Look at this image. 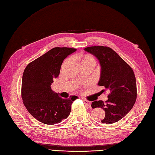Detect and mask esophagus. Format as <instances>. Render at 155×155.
<instances>
[{"label": "esophagus", "mask_w": 155, "mask_h": 155, "mask_svg": "<svg viewBox=\"0 0 155 155\" xmlns=\"http://www.w3.org/2000/svg\"><path fill=\"white\" fill-rule=\"evenodd\" d=\"M83 101L84 102V104H85L87 106H88V107H91V102L90 101H88V100H85V99H83Z\"/></svg>", "instance_id": "esophagus-1"}]
</instances>
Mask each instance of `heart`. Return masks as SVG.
<instances>
[{"instance_id":"b5f03b06","label":"heart","mask_w":155,"mask_h":155,"mask_svg":"<svg viewBox=\"0 0 155 155\" xmlns=\"http://www.w3.org/2000/svg\"><path fill=\"white\" fill-rule=\"evenodd\" d=\"M85 59H94H94L92 58H87Z\"/></svg>"}]
</instances>
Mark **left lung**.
<instances>
[{
	"label": "left lung",
	"instance_id": "8db88e82",
	"mask_svg": "<svg viewBox=\"0 0 155 155\" xmlns=\"http://www.w3.org/2000/svg\"><path fill=\"white\" fill-rule=\"evenodd\" d=\"M95 55L101 65V77L98 85L110 91L104 103L95 101L93 109L101 107L105 112L103 124H114L122 119L134 106L137 97L136 78L129 65L112 48L107 46H89L85 48Z\"/></svg>",
	"mask_w": 155,
	"mask_h": 155
}]
</instances>
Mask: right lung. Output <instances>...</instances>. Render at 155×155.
<instances>
[{
  "mask_svg": "<svg viewBox=\"0 0 155 155\" xmlns=\"http://www.w3.org/2000/svg\"><path fill=\"white\" fill-rule=\"evenodd\" d=\"M76 48L55 47L27 65L22 75L21 97L27 110L41 122L54 125L66 119L73 101L54 92L51 85L60 72L63 60Z\"/></svg>",
  "mask_w": 155,
  "mask_h": 155,
  "instance_id": "right-lung-1",
  "label": "right lung"
}]
</instances>
